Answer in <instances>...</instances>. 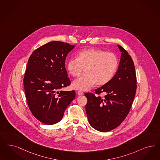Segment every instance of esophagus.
<instances>
[{"label":"esophagus","mask_w":160,"mask_h":160,"mask_svg":"<svg viewBox=\"0 0 160 160\" xmlns=\"http://www.w3.org/2000/svg\"><path fill=\"white\" fill-rule=\"evenodd\" d=\"M77 94H78V95H79V96H82V95L84 94V93H83V92H82V91L78 90V91L77 92Z\"/></svg>","instance_id":"34e87169"}]
</instances>
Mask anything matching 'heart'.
<instances>
[{
    "instance_id": "b5f03b06",
    "label": "heart",
    "mask_w": 160,
    "mask_h": 160,
    "mask_svg": "<svg viewBox=\"0 0 160 160\" xmlns=\"http://www.w3.org/2000/svg\"><path fill=\"white\" fill-rule=\"evenodd\" d=\"M118 66L116 55L99 49L83 50L77 58L68 61L67 69L73 77H78L85 69L86 74L75 80L72 84L74 89L86 91L98 85L109 83L113 77Z\"/></svg>"
}]
</instances>
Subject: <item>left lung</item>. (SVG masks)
<instances>
[{
    "instance_id": "left-lung-1",
    "label": "left lung",
    "mask_w": 160,
    "mask_h": 160,
    "mask_svg": "<svg viewBox=\"0 0 160 160\" xmlns=\"http://www.w3.org/2000/svg\"><path fill=\"white\" fill-rule=\"evenodd\" d=\"M121 61L115 76L109 83L86 93V111L90 125L100 132H108L121 124L128 115L137 90V76L131 57L121 45ZM105 93L101 97L99 94Z\"/></svg>"
}]
</instances>
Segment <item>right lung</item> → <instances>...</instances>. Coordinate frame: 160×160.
<instances>
[{
    "mask_svg": "<svg viewBox=\"0 0 160 160\" xmlns=\"http://www.w3.org/2000/svg\"><path fill=\"white\" fill-rule=\"evenodd\" d=\"M74 47L52 41L35 50L28 60L23 78L27 101L34 117L44 124L60 121L75 98L74 90L58 91L71 84L65 60Z\"/></svg>",
    "mask_w": 160,
    "mask_h": 160,
    "instance_id": "1",
    "label": "right lung"
}]
</instances>
